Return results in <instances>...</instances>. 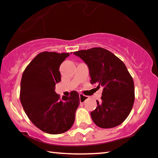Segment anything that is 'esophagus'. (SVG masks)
Masks as SVG:
<instances>
[{
  "label": "esophagus",
  "instance_id": "obj_1",
  "mask_svg": "<svg viewBox=\"0 0 158 158\" xmlns=\"http://www.w3.org/2000/svg\"><path fill=\"white\" fill-rule=\"evenodd\" d=\"M79 97H80V101H81V102H85L86 98H87V96H84V95L81 94H79Z\"/></svg>",
  "mask_w": 158,
  "mask_h": 158
}]
</instances>
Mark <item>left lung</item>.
Here are the masks:
<instances>
[{
  "label": "left lung",
  "mask_w": 158,
  "mask_h": 158,
  "mask_svg": "<svg viewBox=\"0 0 158 158\" xmlns=\"http://www.w3.org/2000/svg\"><path fill=\"white\" fill-rule=\"evenodd\" d=\"M89 68L90 83L103 88L100 103L90 116L97 126L112 128L122 124L130 114L135 102V85L124 62L101 47L73 52Z\"/></svg>",
  "instance_id": "left-lung-1"
}]
</instances>
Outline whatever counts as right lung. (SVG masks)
<instances>
[{
    "label": "right lung",
    "mask_w": 158,
    "mask_h": 158,
    "mask_svg": "<svg viewBox=\"0 0 158 158\" xmlns=\"http://www.w3.org/2000/svg\"><path fill=\"white\" fill-rule=\"evenodd\" d=\"M69 55L55 52L38 54L21 77L20 101L26 114L37 128L51 135L71 128L80 104L75 90L62 98L55 91L56 83L61 81L60 66Z\"/></svg>",
    "instance_id": "obj_1"
}]
</instances>
